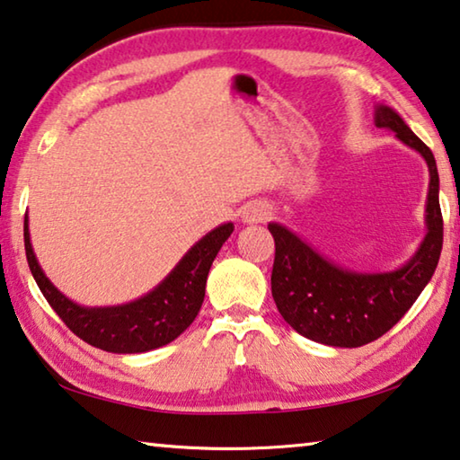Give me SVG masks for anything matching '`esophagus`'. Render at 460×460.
I'll return each mask as SVG.
<instances>
[{
    "label": "esophagus",
    "mask_w": 460,
    "mask_h": 460,
    "mask_svg": "<svg viewBox=\"0 0 460 460\" xmlns=\"http://www.w3.org/2000/svg\"><path fill=\"white\" fill-rule=\"evenodd\" d=\"M269 208L264 207V204H250V207H245L243 210V221L245 223H262L269 218Z\"/></svg>",
    "instance_id": "34e87169"
}]
</instances>
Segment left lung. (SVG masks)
<instances>
[{
    "label": "left lung",
    "instance_id": "1",
    "mask_svg": "<svg viewBox=\"0 0 460 460\" xmlns=\"http://www.w3.org/2000/svg\"><path fill=\"white\" fill-rule=\"evenodd\" d=\"M376 126L393 129L428 163V233L415 256L390 272H355L331 262L283 225L270 223L274 237L272 297L280 316L301 337L331 347H361L405 316L426 289L442 252L440 177L431 150L386 105L376 107Z\"/></svg>",
    "mask_w": 460,
    "mask_h": 460
}]
</instances>
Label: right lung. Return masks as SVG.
I'll use <instances>...</instances> for the list:
<instances>
[{
    "instance_id": "1",
    "label": "right lung",
    "mask_w": 460,
    "mask_h": 460,
    "mask_svg": "<svg viewBox=\"0 0 460 460\" xmlns=\"http://www.w3.org/2000/svg\"><path fill=\"white\" fill-rule=\"evenodd\" d=\"M231 233L233 223L212 229L191 245L153 291L129 304L111 307L78 305L53 287L32 252L29 217H24V250L40 293L76 337L109 353H144L175 341L194 322L202 307L212 260Z\"/></svg>"
}]
</instances>
